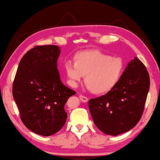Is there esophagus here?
Listing matches in <instances>:
<instances>
[{"label": "esophagus", "mask_w": 160, "mask_h": 160, "mask_svg": "<svg viewBox=\"0 0 160 160\" xmlns=\"http://www.w3.org/2000/svg\"><path fill=\"white\" fill-rule=\"evenodd\" d=\"M79 98L80 99L81 102H88V98L87 97H85V96H83L82 95H79Z\"/></svg>", "instance_id": "obj_1"}]
</instances>
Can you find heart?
<instances>
[{
  "label": "heart",
  "mask_w": 160,
  "mask_h": 160,
  "mask_svg": "<svg viewBox=\"0 0 160 160\" xmlns=\"http://www.w3.org/2000/svg\"><path fill=\"white\" fill-rule=\"evenodd\" d=\"M65 72L73 87L85 76L88 88L95 95H104L115 88L122 76L124 62L120 58L111 57L100 50L78 52L74 63L65 65Z\"/></svg>",
  "instance_id": "obj_1"
}]
</instances>
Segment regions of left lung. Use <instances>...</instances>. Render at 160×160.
<instances>
[{"label":"left lung","instance_id":"1","mask_svg":"<svg viewBox=\"0 0 160 160\" xmlns=\"http://www.w3.org/2000/svg\"><path fill=\"white\" fill-rule=\"evenodd\" d=\"M149 85L146 67L135 57L113 90L89 100L95 125L103 133L113 136L132 130L142 115Z\"/></svg>","mask_w":160,"mask_h":160}]
</instances>
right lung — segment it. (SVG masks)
Instances as JSON below:
<instances>
[{
    "mask_svg": "<svg viewBox=\"0 0 160 160\" xmlns=\"http://www.w3.org/2000/svg\"><path fill=\"white\" fill-rule=\"evenodd\" d=\"M58 45L36 46L22 58L12 84V95L21 119L32 132L50 136L65 125V104L75 91L60 80Z\"/></svg>",
    "mask_w": 160,
    "mask_h": 160,
    "instance_id": "obj_1",
    "label": "right lung"
}]
</instances>
